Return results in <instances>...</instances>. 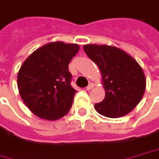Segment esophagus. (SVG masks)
<instances>
[{
	"label": "esophagus",
	"mask_w": 159,
	"mask_h": 159,
	"mask_svg": "<svg viewBox=\"0 0 159 159\" xmlns=\"http://www.w3.org/2000/svg\"><path fill=\"white\" fill-rule=\"evenodd\" d=\"M93 88V84H90L88 86L86 87V90H87V91H90V90H92Z\"/></svg>",
	"instance_id": "obj_1"
}]
</instances>
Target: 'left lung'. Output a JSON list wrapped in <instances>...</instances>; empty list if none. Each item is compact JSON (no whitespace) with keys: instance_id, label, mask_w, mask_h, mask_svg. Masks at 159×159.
Wrapping results in <instances>:
<instances>
[{"instance_id":"left-lung-1","label":"left lung","mask_w":159,"mask_h":159,"mask_svg":"<svg viewBox=\"0 0 159 159\" xmlns=\"http://www.w3.org/2000/svg\"><path fill=\"white\" fill-rule=\"evenodd\" d=\"M84 50L102 74L105 89L103 101L95 103L100 114L124 116L139 104L146 89L145 75L137 61L126 52L107 45H85Z\"/></svg>"}]
</instances>
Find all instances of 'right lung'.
<instances>
[{"instance_id": "right-lung-1", "label": "right lung", "mask_w": 159, "mask_h": 159, "mask_svg": "<svg viewBox=\"0 0 159 159\" xmlns=\"http://www.w3.org/2000/svg\"><path fill=\"white\" fill-rule=\"evenodd\" d=\"M78 51L76 44L49 43L33 52L22 64L18 88L35 115L55 120L69 111L76 90L70 84L68 65Z\"/></svg>"}]
</instances>
